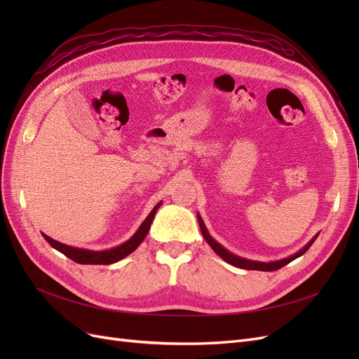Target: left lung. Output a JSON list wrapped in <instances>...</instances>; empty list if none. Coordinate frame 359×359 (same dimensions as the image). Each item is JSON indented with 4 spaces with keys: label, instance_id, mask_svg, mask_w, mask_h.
Segmentation results:
<instances>
[{
    "label": "left lung",
    "instance_id": "8db88e82",
    "mask_svg": "<svg viewBox=\"0 0 359 359\" xmlns=\"http://www.w3.org/2000/svg\"><path fill=\"white\" fill-rule=\"evenodd\" d=\"M198 222H199V226H201V232H202V235H203V238H205V241L210 244V247L214 250V252L219 255L224 262H227V264H231V265H233V266H236V268H244V269H256V271H277V269H280V268H283L285 265H287V264H290L292 260H295L297 257H299V256H302L304 253L307 252V250L310 248V245L314 243V240H316L318 238V235L316 236H313L311 240L304 245L301 250H298V252L295 253V255H292V256H289V257H285V259H280V260H271V262H257V260H250V259H245V257H241V256H236V255H233V253H231L229 250H226L220 243H217L214 238L210 235V232H208V229H206V226H205V223H203V220H202V217L198 214Z\"/></svg>",
    "mask_w": 359,
    "mask_h": 359
}]
</instances>
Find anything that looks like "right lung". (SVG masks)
Instances as JSON below:
<instances>
[{
    "mask_svg": "<svg viewBox=\"0 0 359 359\" xmlns=\"http://www.w3.org/2000/svg\"><path fill=\"white\" fill-rule=\"evenodd\" d=\"M161 202H158L153 211L148 214L147 219L142 222V224L139 226V229L135 232V235L127 240L126 243H123L121 245H116L114 248H107V250H100V252H94V250H86V248H78V247H72V245H66L62 243H58L55 240H52L50 236L43 233V238L55 248L58 252H61L62 255H66L69 259L74 260L78 264H83V265H109V264H115L118 260L124 259L126 256H128L130 253H133L135 250L145 240V236L149 232L151 223L154 220V215L157 212V210L160 208Z\"/></svg>",
    "mask_w": 359,
    "mask_h": 359,
    "instance_id": "1",
    "label": "right lung"
}]
</instances>
